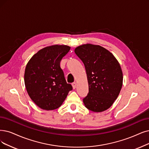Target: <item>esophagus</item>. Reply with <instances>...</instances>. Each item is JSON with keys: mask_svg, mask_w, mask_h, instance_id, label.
<instances>
[{"mask_svg": "<svg viewBox=\"0 0 149 149\" xmlns=\"http://www.w3.org/2000/svg\"><path fill=\"white\" fill-rule=\"evenodd\" d=\"M72 86H73V88L74 89L76 87V83L74 82H73L72 83Z\"/></svg>", "mask_w": 149, "mask_h": 149, "instance_id": "34e87169", "label": "esophagus"}]
</instances>
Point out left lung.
Wrapping results in <instances>:
<instances>
[{
	"label": "left lung",
	"instance_id": "obj_1",
	"mask_svg": "<svg viewBox=\"0 0 149 149\" xmlns=\"http://www.w3.org/2000/svg\"><path fill=\"white\" fill-rule=\"evenodd\" d=\"M84 63L88 93L83 98L86 108L93 112L109 108L119 94L123 74L119 63L112 53L99 45H83L74 49Z\"/></svg>",
	"mask_w": 149,
	"mask_h": 149
}]
</instances>
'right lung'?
<instances>
[{"label": "right lung", "instance_id": "add662e5", "mask_svg": "<svg viewBox=\"0 0 149 149\" xmlns=\"http://www.w3.org/2000/svg\"><path fill=\"white\" fill-rule=\"evenodd\" d=\"M70 50L66 45L47 46L34 54L27 63L24 82L27 93L40 108L49 111L60 107L73 89L60 67Z\"/></svg>", "mask_w": 149, "mask_h": 149}]
</instances>
